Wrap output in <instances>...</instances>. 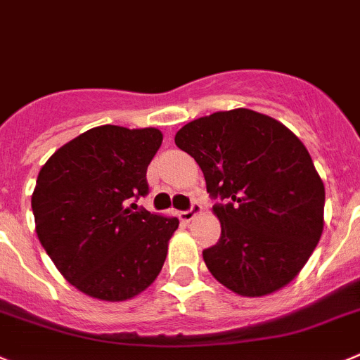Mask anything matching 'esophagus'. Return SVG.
I'll return each mask as SVG.
<instances>
[{
	"label": "esophagus",
	"mask_w": 360,
	"mask_h": 360,
	"mask_svg": "<svg viewBox=\"0 0 360 360\" xmlns=\"http://www.w3.org/2000/svg\"><path fill=\"white\" fill-rule=\"evenodd\" d=\"M200 211H202V207H200V204L193 202V204H191L190 210H188V211H181V213H179L181 221H191V220H193V218L197 217V214L200 213Z\"/></svg>",
	"instance_id": "esophagus-1"
}]
</instances>
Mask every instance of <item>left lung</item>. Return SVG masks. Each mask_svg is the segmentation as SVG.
I'll use <instances>...</instances> for the list:
<instances>
[{
  "label": "left lung",
  "instance_id": "obj_1",
  "mask_svg": "<svg viewBox=\"0 0 360 360\" xmlns=\"http://www.w3.org/2000/svg\"><path fill=\"white\" fill-rule=\"evenodd\" d=\"M176 146L199 163L217 245L202 252L214 278L241 297H264L290 284L323 233L325 186L311 154L284 124L236 108L191 120Z\"/></svg>",
  "mask_w": 360,
  "mask_h": 360
}]
</instances>
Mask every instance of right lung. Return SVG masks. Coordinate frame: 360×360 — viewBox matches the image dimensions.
<instances>
[{
    "instance_id": "right-lung-1",
    "label": "right lung",
    "mask_w": 360,
    "mask_h": 360,
    "mask_svg": "<svg viewBox=\"0 0 360 360\" xmlns=\"http://www.w3.org/2000/svg\"><path fill=\"white\" fill-rule=\"evenodd\" d=\"M163 134L156 127L99 126L60 147L40 169L32 195L44 250L74 288L122 302L163 268L177 218L140 210L147 167Z\"/></svg>"
}]
</instances>
